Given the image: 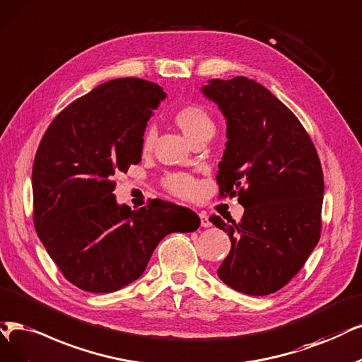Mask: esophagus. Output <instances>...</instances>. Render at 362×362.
Returning <instances> with one entry per match:
<instances>
[{"instance_id": "obj_1", "label": "esophagus", "mask_w": 362, "mask_h": 362, "mask_svg": "<svg viewBox=\"0 0 362 362\" xmlns=\"http://www.w3.org/2000/svg\"><path fill=\"white\" fill-rule=\"evenodd\" d=\"M199 221H202V226H204V228H209V226L211 225V222H210V219H209L206 211L199 213Z\"/></svg>"}]
</instances>
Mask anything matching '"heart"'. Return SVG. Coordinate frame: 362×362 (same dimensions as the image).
<instances>
[{
  "mask_svg": "<svg viewBox=\"0 0 362 362\" xmlns=\"http://www.w3.org/2000/svg\"><path fill=\"white\" fill-rule=\"evenodd\" d=\"M173 120L182 129L191 143L198 139L211 137L215 134L216 125L211 115L202 104H186L182 105L173 115ZM155 141V129L147 128L143 136V149L151 151ZM167 188L176 195L188 197L194 191V182L185 174H171L165 180Z\"/></svg>",
  "mask_w": 362,
  "mask_h": 362,
  "instance_id": "obj_1",
  "label": "heart"
}]
</instances>
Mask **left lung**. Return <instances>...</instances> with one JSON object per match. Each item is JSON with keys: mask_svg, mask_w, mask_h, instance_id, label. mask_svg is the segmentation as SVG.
Instances as JSON below:
<instances>
[{"mask_svg": "<svg viewBox=\"0 0 362 362\" xmlns=\"http://www.w3.org/2000/svg\"><path fill=\"white\" fill-rule=\"evenodd\" d=\"M202 92L226 122L221 195L238 194L245 207L238 223L210 218L231 240L218 276L238 292L269 296L301 270L319 242L322 167L296 115L255 80L211 78Z\"/></svg>", "mask_w": 362, "mask_h": 362, "instance_id": "obj_1", "label": "left lung"}]
</instances>
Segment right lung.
<instances>
[{
  "mask_svg": "<svg viewBox=\"0 0 362 362\" xmlns=\"http://www.w3.org/2000/svg\"><path fill=\"white\" fill-rule=\"evenodd\" d=\"M165 97L163 88L143 78L109 80L64 109L38 146L35 231L65 279L80 289L107 293L129 285L165 235L199 226L189 209L152 199L131 210L113 194L115 173L141 160L147 120Z\"/></svg>",
  "mask_w": 362,
  "mask_h": 362,
  "instance_id": "add662e5",
  "label": "right lung"
}]
</instances>
